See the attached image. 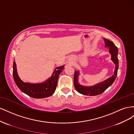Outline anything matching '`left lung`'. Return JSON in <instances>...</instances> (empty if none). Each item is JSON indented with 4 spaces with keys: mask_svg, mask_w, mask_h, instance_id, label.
<instances>
[{
    "mask_svg": "<svg viewBox=\"0 0 134 134\" xmlns=\"http://www.w3.org/2000/svg\"><path fill=\"white\" fill-rule=\"evenodd\" d=\"M104 41L105 42V46L107 47L109 49V52L111 55V59L115 64L114 74L110 78H109L102 83L96 85V86L92 87H84L81 86L78 83V78L79 74V71H75L74 76V85L76 91L81 93V94L92 96L102 94L109 86H111L116 78L119 68V59L118 57H117L118 49L112 41L106 38H104Z\"/></svg>",
    "mask_w": 134,
    "mask_h": 134,
    "instance_id": "8db88e82",
    "label": "left lung"
}]
</instances>
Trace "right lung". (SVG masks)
I'll use <instances>...</instances> for the list:
<instances>
[{"mask_svg": "<svg viewBox=\"0 0 134 134\" xmlns=\"http://www.w3.org/2000/svg\"><path fill=\"white\" fill-rule=\"evenodd\" d=\"M58 68L57 70L56 69ZM64 69V66L56 68L52 75L45 82L38 84H31L23 82L18 76L14 61L13 66V75L14 82L22 92L34 98H44L54 94L58 84L60 74Z\"/></svg>", "mask_w": 134, "mask_h": 134, "instance_id": "obj_1", "label": "right lung"}]
</instances>
